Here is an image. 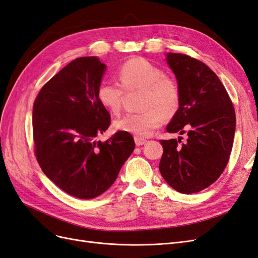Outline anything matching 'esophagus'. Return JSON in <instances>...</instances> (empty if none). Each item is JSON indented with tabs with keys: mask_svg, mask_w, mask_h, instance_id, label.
Listing matches in <instances>:
<instances>
[{
	"mask_svg": "<svg viewBox=\"0 0 258 258\" xmlns=\"http://www.w3.org/2000/svg\"><path fill=\"white\" fill-rule=\"evenodd\" d=\"M135 142L138 146H141L143 144L146 143V140L145 139H142V138H138V137H135Z\"/></svg>",
	"mask_w": 258,
	"mask_h": 258,
	"instance_id": "34e87169",
	"label": "esophagus"
}]
</instances>
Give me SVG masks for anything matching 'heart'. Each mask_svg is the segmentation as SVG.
<instances>
[{"label":"heart","instance_id":"1","mask_svg":"<svg viewBox=\"0 0 258 258\" xmlns=\"http://www.w3.org/2000/svg\"><path fill=\"white\" fill-rule=\"evenodd\" d=\"M119 83L102 81L97 90L101 105L113 114L121 110L124 91L143 89L142 106L146 111L128 113L116 119L114 127L138 138H147L159 128L166 116L174 115L181 105L182 92L177 81L144 58H132L119 67Z\"/></svg>","mask_w":258,"mask_h":258}]
</instances>
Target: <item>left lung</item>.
<instances>
[{"mask_svg":"<svg viewBox=\"0 0 258 258\" xmlns=\"http://www.w3.org/2000/svg\"><path fill=\"white\" fill-rule=\"evenodd\" d=\"M182 92L181 105L167 126L170 134L187 135L160 140L159 171L182 194L204 190L227 166L236 129L231 99L216 74L204 62L184 53L167 54Z\"/></svg>","mask_w":258,"mask_h":258,"instance_id":"obj_1","label":"left lung"}]
</instances>
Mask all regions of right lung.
I'll return each instance as SVG.
<instances>
[{
  "label": "right lung",
  "instance_id": "obj_1",
  "mask_svg": "<svg viewBox=\"0 0 258 258\" xmlns=\"http://www.w3.org/2000/svg\"><path fill=\"white\" fill-rule=\"evenodd\" d=\"M104 70L96 57L76 58L43 86L33 104L38 165L59 188L81 199L110 188L136 146L123 131L105 142L93 140L111 124L97 97Z\"/></svg>",
  "mask_w": 258,
  "mask_h": 258
}]
</instances>
